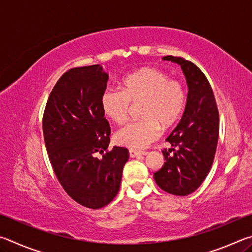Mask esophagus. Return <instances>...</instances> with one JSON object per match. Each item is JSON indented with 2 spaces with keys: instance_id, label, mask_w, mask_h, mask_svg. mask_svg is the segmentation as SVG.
I'll return each instance as SVG.
<instances>
[{
  "instance_id": "1",
  "label": "esophagus",
  "mask_w": 252,
  "mask_h": 252,
  "mask_svg": "<svg viewBox=\"0 0 252 252\" xmlns=\"http://www.w3.org/2000/svg\"><path fill=\"white\" fill-rule=\"evenodd\" d=\"M148 152L146 151H139V150H133V149H130L129 150V155L131 158H135V157H139V156H146Z\"/></svg>"
}]
</instances>
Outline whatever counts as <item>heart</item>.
<instances>
[{"label":"heart","mask_w":252,"mask_h":252,"mask_svg":"<svg viewBox=\"0 0 252 252\" xmlns=\"http://www.w3.org/2000/svg\"><path fill=\"white\" fill-rule=\"evenodd\" d=\"M139 121L130 122L114 134L119 146L143 149L160 135V126L168 129L181 116L186 104L185 85L178 79H170L156 67H142L126 75L121 89L109 88L101 96V106L106 117L117 125L125 123L131 103H140Z\"/></svg>","instance_id":"obj_1"}]
</instances>
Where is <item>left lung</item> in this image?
Segmentation results:
<instances>
[{
    "instance_id": "1",
    "label": "left lung",
    "mask_w": 252,
    "mask_h": 252,
    "mask_svg": "<svg viewBox=\"0 0 252 252\" xmlns=\"http://www.w3.org/2000/svg\"><path fill=\"white\" fill-rule=\"evenodd\" d=\"M162 59L181 66L189 91L181 120L167 138L172 148L162 151L165 162L155 173V180L165 192L188 195L198 189L211 169L219 136V112L211 85L194 63L172 55Z\"/></svg>"
}]
</instances>
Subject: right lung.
<instances>
[{"mask_svg": "<svg viewBox=\"0 0 252 252\" xmlns=\"http://www.w3.org/2000/svg\"><path fill=\"white\" fill-rule=\"evenodd\" d=\"M108 79L100 64L66 71L50 93L42 122L59 182L74 201L90 209L114 199L129 159L126 148L108 150L111 130L101 106ZM97 152L104 155L101 159Z\"/></svg>", "mask_w": 252, "mask_h": 252, "instance_id": "right-lung-1", "label": "right lung"}]
</instances>
